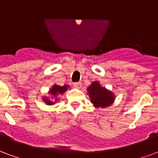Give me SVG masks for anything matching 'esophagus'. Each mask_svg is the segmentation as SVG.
Returning <instances> with one entry per match:
<instances>
[{"label":"esophagus","instance_id":"1","mask_svg":"<svg viewBox=\"0 0 158 158\" xmlns=\"http://www.w3.org/2000/svg\"><path fill=\"white\" fill-rule=\"evenodd\" d=\"M73 86H74L75 87H80L81 86V84L80 82H75V83L73 84Z\"/></svg>","mask_w":158,"mask_h":158}]
</instances>
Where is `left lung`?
<instances>
[{"label": "left lung", "instance_id": "1", "mask_svg": "<svg viewBox=\"0 0 158 158\" xmlns=\"http://www.w3.org/2000/svg\"><path fill=\"white\" fill-rule=\"evenodd\" d=\"M91 102L95 107L105 108L108 107L114 100V96L110 91L107 90L105 87L100 86L98 81H93L91 86L87 88Z\"/></svg>", "mask_w": 158, "mask_h": 158}]
</instances>
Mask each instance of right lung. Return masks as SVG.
Here are the masks:
<instances>
[{
    "instance_id": "add662e5",
    "label": "right lung",
    "mask_w": 158,
    "mask_h": 158,
    "mask_svg": "<svg viewBox=\"0 0 158 158\" xmlns=\"http://www.w3.org/2000/svg\"><path fill=\"white\" fill-rule=\"evenodd\" d=\"M67 85H65V86H63V87H61V86H58V85H54L52 87V88L49 90V93H50L54 98H55V101H57V99H58V98H57V95H59V94H62V93H65V91L67 90ZM43 100H44L47 104H53V103H54V102H51V101L49 99H48L47 98H44V99Z\"/></svg>"
}]
</instances>
